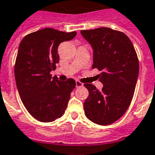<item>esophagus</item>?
Segmentation results:
<instances>
[{
  "label": "esophagus",
  "instance_id": "esophagus-1",
  "mask_svg": "<svg viewBox=\"0 0 155 155\" xmlns=\"http://www.w3.org/2000/svg\"><path fill=\"white\" fill-rule=\"evenodd\" d=\"M75 86H76V88H79V87H82V86H83V83H81V82H80L79 81H75Z\"/></svg>",
  "mask_w": 155,
  "mask_h": 155
}]
</instances>
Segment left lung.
I'll return each instance as SVG.
<instances>
[{"label": "left lung", "mask_w": 155, "mask_h": 155, "mask_svg": "<svg viewBox=\"0 0 155 155\" xmlns=\"http://www.w3.org/2000/svg\"><path fill=\"white\" fill-rule=\"evenodd\" d=\"M81 35L94 50L92 68L100 71L98 90L84 84L89 96L84 103V113L101 126L113 123L130 106L139 74V61L132 42L122 32L110 28L81 30Z\"/></svg>", "instance_id": "8db88e82"}]
</instances>
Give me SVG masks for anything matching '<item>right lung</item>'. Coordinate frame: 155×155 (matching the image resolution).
Returning a JSON list of instances; mask_svg holds the SVG:
<instances>
[{"label":"right lung","instance_id":"add662e5","mask_svg":"<svg viewBox=\"0 0 155 155\" xmlns=\"http://www.w3.org/2000/svg\"><path fill=\"white\" fill-rule=\"evenodd\" d=\"M75 35L46 28L26 35L19 44L15 66L17 89L26 109L38 121H53L65 113L75 81H60L50 72L59 62L58 46Z\"/></svg>","mask_w":155,"mask_h":155}]
</instances>
